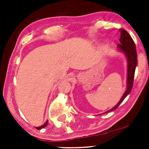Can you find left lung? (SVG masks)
Instances as JSON below:
<instances>
[{"mask_svg": "<svg viewBox=\"0 0 149 149\" xmlns=\"http://www.w3.org/2000/svg\"><path fill=\"white\" fill-rule=\"evenodd\" d=\"M120 44H118V47L123 51L126 55L127 58V62H128V67H127V90L124 93L123 96L122 97L121 100L116 106L114 107L110 110L107 111V112H111L119 107L122 102L124 100V99L130 94L133 85V80H134L135 70L136 67L137 65V52H136V47L135 45L134 41L130 37L129 33L124 29H120Z\"/></svg>", "mask_w": 149, "mask_h": 149, "instance_id": "obj_1", "label": "left lung"}]
</instances>
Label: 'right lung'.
Masks as SVG:
<instances>
[{"instance_id":"add662e5","label":"right lung","mask_w":149,"mask_h":149,"mask_svg":"<svg viewBox=\"0 0 149 149\" xmlns=\"http://www.w3.org/2000/svg\"><path fill=\"white\" fill-rule=\"evenodd\" d=\"M47 123H48V120L45 123L44 125H42V126H40V127H36V128L37 129V130H40V129H42V128H44L45 127H46L47 126Z\"/></svg>"}]
</instances>
